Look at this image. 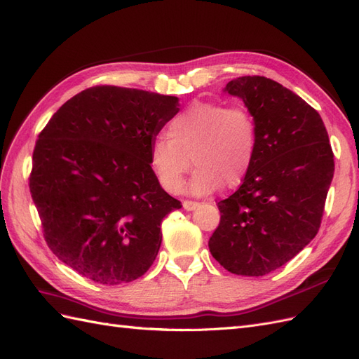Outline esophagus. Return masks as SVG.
Returning a JSON list of instances; mask_svg holds the SVG:
<instances>
[{
  "mask_svg": "<svg viewBox=\"0 0 359 359\" xmlns=\"http://www.w3.org/2000/svg\"><path fill=\"white\" fill-rule=\"evenodd\" d=\"M197 208H198V203H196V201H189V200H185V201H183V209L188 210V212L196 210Z\"/></svg>",
  "mask_w": 359,
  "mask_h": 359,
  "instance_id": "34e87169",
  "label": "esophagus"
}]
</instances>
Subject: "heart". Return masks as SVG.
Masks as SVG:
<instances>
[{
    "mask_svg": "<svg viewBox=\"0 0 359 359\" xmlns=\"http://www.w3.org/2000/svg\"><path fill=\"white\" fill-rule=\"evenodd\" d=\"M167 135L151 142L150 165L161 185L179 192L191 168L194 196H209L225 185L236 188L248 176L257 153V126L243 107L227 108L218 102H196L167 128Z\"/></svg>",
    "mask_w": 359,
    "mask_h": 359,
    "instance_id": "heart-1",
    "label": "heart"
}]
</instances>
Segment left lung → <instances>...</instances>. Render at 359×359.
Masks as SVG:
<instances>
[{"label":"left lung","mask_w":359,"mask_h":359,"mask_svg":"<svg viewBox=\"0 0 359 359\" xmlns=\"http://www.w3.org/2000/svg\"><path fill=\"white\" fill-rule=\"evenodd\" d=\"M257 126V153L239 189L218 203L209 250L231 273L262 276L292 260L319 231L334 153L323 120L292 90L264 76L230 81Z\"/></svg>","instance_id":"1"}]
</instances>
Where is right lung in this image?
<instances>
[{
    "label": "right lung",
    "instance_id": "right-lung-1",
    "mask_svg": "<svg viewBox=\"0 0 359 359\" xmlns=\"http://www.w3.org/2000/svg\"><path fill=\"white\" fill-rule=\"evenodd\" d=\"M179 97L91 87L40 132L29 191L57 257L99 284L129 283L155 262L162 219L180 209L150 165V147Z\"/></svg>",
    "mask_w": 359,
    "mask_h": 359
}]
</instances>
